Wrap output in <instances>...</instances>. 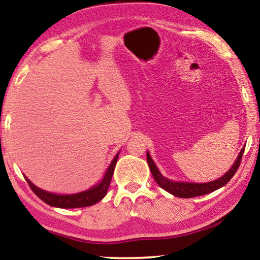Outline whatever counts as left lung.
Segmentation results:
<instances>
[{"instance_id": "obj_1", "label": "left lung", "mask_w": 260, "mask_h": 260, "mask_svg": "<svg viewBox=\"0 0 260 260\" xmlns=\"http://www.w3.org/2000/svg\"><path fill=\"white\" fill-rule=\"evenodd\" d=\"M243 152H244V149H242L239 157H237L236 161L234 162V165H233L232 169L228 171V172L223 175V177H221L218 180H214V181H212V182H208V183H188V182L170 181V180L165 179L159 173V171H158V169L155 165V162L152 161L151 157L148 152H147V160L149 164V169H150L151 174L153 175V179L156 180L158 186L161 187L162 189H165L166 191H169L170 193H172V195H174V196L182 197V199H190V197L206 195V193L217 190V189L221 188L222 186H225L226 183L230 182V180L234 177L236 171L239 170L241 160H242V156H243Z\"/></svg>"}]
</instances>
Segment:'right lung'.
Returning a JSON list of instances; mask_svg holds the SVG:
<instances>
[{
  "instance_id": "1",
  "label": "right lung",
  "mask_w": 260,
  "mask_h": 260,
  "mask_svg": "<svg viewBox=\"0 0 260 260\" xmlns=\"http://www.w3.org/2000/svg\"><path fill=\"white\" fill-rule=\"evenodd\" d=\"M118 156H119V153H117L116 157L113 158L111 165L109 166L107 173L104 175V179L101 181L100 184L89 189V190L74 193V195H56V193L47 192L45 190H42V189L38 188L37 186H34V184L26 177L25 179L35 195L48 205L56 206V208H63V209L86 208V206H90L95 203H98V202H100L105 195H107L110 182H111V179L113 175L114 166L117 164Z\"/></svg>"
}]
</instances>
